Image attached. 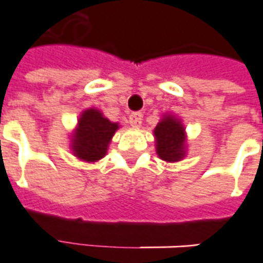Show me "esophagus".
<instances>
[{
  "label": "esophagus",
  "mask_w": 263,
  "mask_h": 263,
  "mask_svg": "<svg viewBox=\"0 0 263 263\" xmlns=\"http://www.w3.org/2000/svg\"><path fill=\"white\" fill-rule=\"evenodd\" d=\"M129 124H131L132 128H139L141 124H142V114H141V112L131 114V115H129Z\"/></svg>",
  "instance_id": "esophagus-1"
}]
</instances>
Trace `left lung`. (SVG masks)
I'll list each match as a JSON object with an SVG mask.
<instances>
[{
  "mask_svg": "<svg viewBox=\"0 0 263 263\" xmlns=\"http://www.w3.org/2000/svg\"><path fill=\"white\" fill-rule=\"evenodd\" d=\"M155 151L162 161L178 162L187 154V134L180 118L173 114L162 115L154 128Z\"/></svg>",
  "mask_w": 263,
  "mask_h": 263,
  "instance_id": "left-lung-1",
  "label": "left lung"
}]
</instances>
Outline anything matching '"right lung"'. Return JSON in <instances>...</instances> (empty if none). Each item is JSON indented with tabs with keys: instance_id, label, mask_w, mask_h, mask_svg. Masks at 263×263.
Wrapping results in <instances>:
<instances>
[{
	"instance_id": "right-lung-1",
	"label": "right lung",
	"mask_w": 263,
	"mask_h": 263,
	"mask_svg": "<svg viewBox=\"0 0 263 263\" xmlns=\"http://www.w3.org/2000/svg\"><path fill=\"white\" fill-rule=\"evenodd\" d=\"M118 129L119 124L109 121L102 110L85 109L70 135L71 153L80 161L98 162L106 155L112 137Z\"/></svg>"
}]
</instances>
